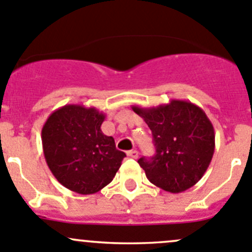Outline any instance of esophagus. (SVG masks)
Returning a JSON list of instances; mask_svg holds the SVG:
<instances>
[{
    "label": "esophagus",
    "mask_w": 252,
    "mask_h": 252,
    "mask_svg": "<svg viewBox=\"0 0 252 252\" xmlns=\"http://www.w3.org/2000/svg\"><path fill=\"white\" fill-rule=\"evenodd\" d=\"M126 154H128V156L131 157V158H138L139 156V152L136 151V150H130V151H128Z\"/></svg>",
    "instance_id": "esophagus-1"
}]
</instances>
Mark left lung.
<instances>
[{"label": "left lung", "instance_id": "8db88e82", "mask_svg": "<svg viewBox=\"0 0 252 252\" xmlns=\"http://www.w3.org/2000/svg\"><path fill=\"white\" fill-rule=\"evenodd\" d=\"M131 108L146 122L154 136L155 156L138 159L147 179L173 194L194 187L204 177L215 152V129L205 112L183 100Z\"/></svg>", "mask_w": 252, "mask_h": 252}]
</instances>
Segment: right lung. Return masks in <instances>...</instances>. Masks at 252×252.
Instances as JSON below:
<instances>
[{"instance_id": "add662e5", "label": "right lung", "mask_w": 252, "mask_h": 252, "mask_svg": "<svg viewBox=\"0 0 252 252\" xmlns=\"http://www.w3.org/2000/svg\"><path fill=\"white\" fill-rule=\"evenodd\" d=\"M106 114L95 107L65 105L50 114L41 131L46 163L72 191L90 195L113 180L126 154L101 130Z\"/></svg>"}]
</instances>
